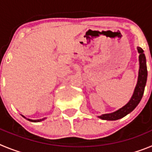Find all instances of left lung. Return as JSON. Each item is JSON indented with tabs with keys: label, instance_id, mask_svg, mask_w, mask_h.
I'll list each match as a JSON object with an SVG mask.
<instances>
[{
	"label": "left lung",
	"instance_id": "1",
	"mask_svg": "<svg viewBox=\"0 0 152 152\" xmlns=\"http://www.w3.org/2000/svg\"><path fill=\"white\" fill-rule=\"evenodd\" d=\"M138 52L139 55V77H138V82H137L136 87L134 91L133 95L132 96L131 100H129L126 105L119 109V110L112 113L103 114L102 116H99V118L106 120H116V119H121L124 117L127 114L131 113L134 109L138 106L140 100H142L143 94H144L145 87L146 81H147L148 71L147 65H146V58L144 54V51L141 47H138Z\"/></svg>",
	"mask_w": 152,
	"mask_h": 152
}]
</instances>
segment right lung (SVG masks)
<instances>
[{
    "mask_svg": "<svg viewBox=\"0 0 152 152\" xmlns=\"http://www.w3.org/2000/svg\"><path fill=\"white\" fill-rule=\"evenodd\" d=\"M24 117V116H23ZM25 118V117H24ZM44 119H45V118H44ZM44 119H35V120H33V119H27L28 120H29V121H31V122H40V121H42V120H43Z\"/></svg>",
    "mask_w": 152,
    "mask_h": 152,
    "instance_id": "add662e5",
    "label": "right lung"
}]
</instances>
